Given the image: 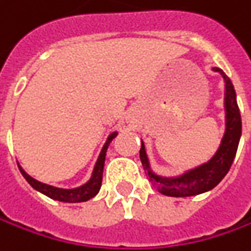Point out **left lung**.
I'll return each instance as SVG.
<instances>
[{
  "mask_svg": "<svg viewBox=\"0 0 251 251\" xmlns=\"http://www.w3.org/2000/svg\"><path fill=\"white\" fill-rule=\"evenodd\" d=\"M215 73H219L225 79V110H226V130L222 138L221 147L212 159L207 163L186 172L178 177H160L152 173L150 162L145 153L144 144L141 145L140 158L145 175L153 187H156L162 194L170 197H190L201 193L209 191L217 186L222 178L226 176L229 169L236 156L237 145L242 135V119L236 101V92L233 85L221 68H212Z\"/></svg>",
  "mask_w": 251,
  "mask_h": 251,
  "instance_id": "obj_1",
  "label": "left lung"
}]
</instances>
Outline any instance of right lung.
<instances>
[{"instance_id":"right-lung-1","label":"right lung","mask_w":251,"mask_h":251,"mask_svg":"<svg viewBox=\"0 0 251 251\" xmlns=\"http://www.w3.org/2000/svg\"><path fill=\"white\" fill-rule=\"evenodd\" d=\"M117 135V132H113L107 142L104 144L103 150L100 152V156L96 162V166H95V170H93V175H92L91 180L83 184L81 187L78 188H71V190H65V188H57L53 187V186H49V184H44V183H40L37 180H34L33 177H30L24 169L19 166V170L22 173V176L26 178V181L37 191L43 193L44 196L47 197L53 198V200H57V201H63V202H82V201H88L91 200L92 197H95L99 190H100L101 186V176H103V168H104V158H106V151H107V147L111 142V140Z\"/></svg>"}]
</instances>
